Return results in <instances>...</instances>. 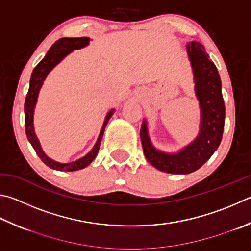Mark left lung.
Instances as JSON below:
<instances>
[{
    "mask_svg": "<svg viewBox=\"0 0 251 251\" xmlns=\"http://www.w3.org/2000/svg\"><path fill=\"white\" fill-rule=\"evenodd\" d=\"M186 50L193 69L195 94L201 110L198 137L179 152L166 153L152 146L145 120L140 128L146 159L158 170L175 175L194 172L212 157L222 141L225 123V104L216 66L209 60L202 44L192 42L186 45Z\"/></svg>",
    "mask_w": 251,
    "mask_h": 251,
    "instance_id": "8db88e82",
    "label": "left lung"
}]
</instances>
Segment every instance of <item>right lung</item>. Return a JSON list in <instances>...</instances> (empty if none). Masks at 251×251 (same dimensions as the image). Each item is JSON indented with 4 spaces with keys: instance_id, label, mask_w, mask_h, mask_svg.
<instances>
[{
    "instance_id": "add662e5",
    "label": "right lung",
    "mask_w": 251,
    "mask_h": 251,
    "mask_svg": "<svg viewBox=\"0 0 251 251\" xmlns=\"http://www.w3.org/2000/svg\"><path fill=\"white\" fill-rule=\"evenodd\" d=\"M89 42H90L89 37H76V38L65 37V38L58 39L57 42L54 43L51 47H50L47 54L44 57L43 60L35 67V69L33 70V74H31V76H30L29 89H28V93H27V95H26L25 105H24L26 136H27V138H28L31 146H33V148L35 149L36 153H37L38 157L42 159V161L45 163V165L48 166L49 168H51V169H54V170L76 171V170H81V169H83V168L88 167L90 163L93 161V159L97 157L99 149H100V146H101V141L103 138V134H104V130H105L106 124L114 113V110H111L107 113L105 121H104V124L102 126L101 133H100L97 144L94 145L92 150H91L89 153H86L84 157L79 159V160H75L72 162L61 163V162L52 160L51 158H49L47 154L43 151L42 146H40L37 136H36V134H35L34 110H35L36 103H37L38 93L40 91V88H42L45 79H46V76L48 75L49 72L51 71L53 68L56 67L58 63L67 56V54H69L72 50L85 47L86 45L89 44Z\"/></svg>"
}]
</instances>
